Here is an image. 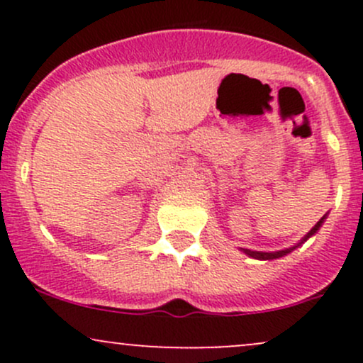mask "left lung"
<instances>
[{"label": "left lung", "instance_id": "1", "mask_svg": "<svg viewBox=\"0 0 363 363\" xmlns=\"http://www.w3.org/2000/svg\"><path fill=\"white\" fill-rule=\"evenodd\" d=\"M324 220H326V215L323 216V218L319 220L318 223L314 225V227L311 228L309 232H307V235L303 237V239L301 240V242H298L297 245H294V247H289V249H283V251H274V252H262V251H251V249H242V252H245L247 254L249 257H254V259H261V261H268V259H278V257H283V256H286V254H290L291 251H294V249H297L298 245H302L303 242H306L307 239H311L312 235L315 234V232L319 230L320 227H323V223H324Z\"/></svg>", "mask_w": 363, "mask_h": 363}]
</instances>
